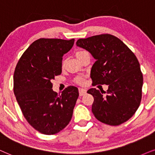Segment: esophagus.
I'll list each match as a JSON object with an SVG mask.
<instances>
[{"mask_svg":"<svg viewBox=\"0 0 155 155\" xmlns=\"http://www.w3.org/2000/svg\"><path fill=\"white\" fill-rule=\"evenodd\" d=\"M79 91L80 96H84V94H86V89H85V88H79Z\"/></svg>","mask_w":155,"mask_h":155,"instance_id":"esophagus-1","label":"esophagus"}]
</instances>
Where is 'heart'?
Segmentation results:
<instances>
[{"label": "heart", "instance_id": "heart-1", "mask_svg": "<svg viewBox=\"0 0 155 155\" xmlns=\"http://www.w3.org/2000/svg\"><path fill=\"white\" fill-rule=\"evenodd\" d=\"M84 51H78V52H76V56H78V55L81 54V53H83V52H84ZM77 81H78V82H79V83H82V82H83V80H82L81 79H78V80H77Z\"/></svg>", "mask_w": 155, "mask_h": 155}]
</instances>
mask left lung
Here are the masks:
<instances>
[{
  "label": "left lung",
  "instance_id": "1",
  "mask_svg": "<svg viewBox=\"0 0 155 155\" xmlns=\"http://www.w3.org/2000/svg\"><path fill=\"white\" fill-rule=\"evenodd\" d=\"M76 45L96 59L91 71L93 83L108 85L106 96L96 88L87 91L94 98V116L110 125L126 122L142 98L143 76L137 57L120 39L109 34L79 39Z\"/></svg>",
  "mask_w": 155,
  "mask_h": 155
}]
</instances>
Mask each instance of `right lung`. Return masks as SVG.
Here are the masks:
<instances>
[{
	"instance_id": "1",
	"label": "right lung",
	"mask_w": 155,
	"mask_h": 155,
	"mask_svg": "<svg viewBox=\"0 0 155 155\" xmlns=\"http://www.w3.org/2000/svg\"><path fill=\"white\" fill-rule=\"evenodd\" d=\"M74 39L41 38L25 51L14 73V94L31 126L45 135L59 133L69 124L79 97L75 86L58 95L51 81L60 75L62 57L72 48Z\"/></svg>"
}]
</instances>
